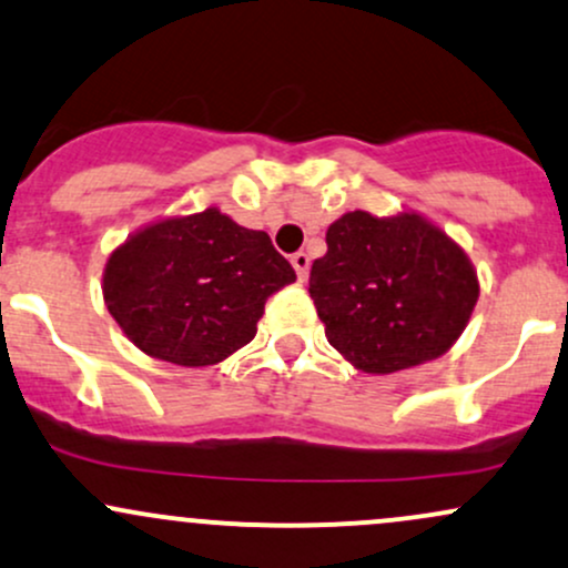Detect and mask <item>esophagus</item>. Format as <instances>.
Returning <instances> with one entry per match:
<instances>
[{
    "label": "esophagus",
    "mask_w": 568,
    "mask_h": 568,
    "mask_svg": "<svg viewBox=\"0 0 568 568\" xmlns=\"http://www.w3.org/2000/svg\"><path fill=\"white\" fill-rule=\"evenodd\" d=\"M291 264H294L298 280H307V274H310V255L307 253H304V251L294 253V255H291Z\"/></svg>",
    "instance_id": "esophagus-1"
}]
</instances>
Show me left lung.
I'll return each mask as SVG.
<instances>
[{
    "instance_id": "8db88e82",
    "label": "left lung",
    "mask_w": 568,
    "mask_h": 568,
    "mask_svg": "<svg viewBox=\"0 0 568 568\" xmlns=\"http://www.w3.org/2000/svg\"><path fill=\"white\" fill-rule=\"evenodd\" d=\"M310 270V296L328 345L361 372L390 375L453 347L479 296L456 242L415 213L342 215Z\"/></svg>"
}]
</instances>
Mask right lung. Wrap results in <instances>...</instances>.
<instances>
[{"label": "right lung", "instance_id": "1", "mask_svg": "<svg viewBox=\"0 0 568 568\" xmlns=\"http://www.w3.org/2000/svg\"><path fill=\"white\" fill-rule=\"evenodd\" d=\"M294 280L270 234L210 207L129 236L108 258L102 291L142 353L210 366L253 339L266 298Z\"/></svg>", "mask_w": 568, "mask_h": 568}]
</instances>
